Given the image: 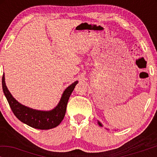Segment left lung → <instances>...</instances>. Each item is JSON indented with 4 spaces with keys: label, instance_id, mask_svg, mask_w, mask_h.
<instances>
[{
    "label": "left lung",
    "instance_id": "1",
    "mask_svg": "<svg viewBox=\"0 0 157 157\" xmlns=\"http://www.w3.org/2000/svg\"><path fill=\"white\" fill-rule=\"evenodd\" d=\"M98 124H99V126H102V125H101V124L100 123V122H98Z\"/></svg>",
    "mask_w": 157,
    "mask_h": 157
}]
</instances>
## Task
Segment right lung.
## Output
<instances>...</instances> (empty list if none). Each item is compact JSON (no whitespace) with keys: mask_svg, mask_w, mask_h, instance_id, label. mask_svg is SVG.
I'll return each mask as SVG.
<instances>
[{"mask_svg":"<svg viewBox=\"0 0 157 157\" xmlns=\"http://www.w3.org/2000/svg\"><path fill=\"white\" fill-rule=\"evenodd\" d=\"M77 83L78 81H75L64 91L61 101L54 109L49 111H43L30 109L17 101L6 87L4 74L2 78L3 93L14 115L23 123L31 127L42 130L51 129L59 125L65 116L68 98Z\"/></svg>","mask_w":157,"mask_h":157,"instance_id":"add662e5","label":"right lung"}]
</instances>
